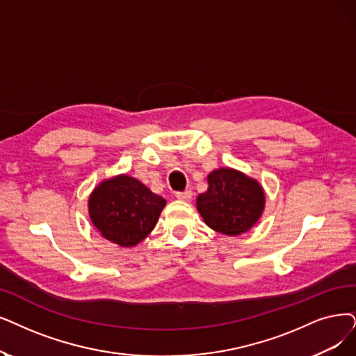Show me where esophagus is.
<instances>
[{
    "instance_id": "34e87169",
    "label": "esophagus",
    "mask_w": 356,
    "mask_h": 356,
    "mask_svg": "<svg viewBox=\"0 0 356 356\" xmlns=\"http://www.w3.org/2000/svg\"><path fill=\"white\" fill-rule=\"evenodd\" d=\"M175 197L181 202H190L193 198V193L190 190H187V191H182V193H177Z\"/></svg>"
}]
</instances>
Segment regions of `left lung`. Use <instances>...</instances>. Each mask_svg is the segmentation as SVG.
<instances>
[{"instance_id":"left-lung-1","label":"left lung","mask_w":356,"mask_h":356,"mask_svg":"<svg viewBox=\"0 0 356 356\" xmlns=\"http://www.w3.org/2000/svg\"><path fill=\"white\" fill-rule=\"evenodd\" d=\"M207 191L197 197V210L213 231L236 236L259 222L266 207L261 184L234 168H219L207 175Z\"/></svg>"}]
</instances>
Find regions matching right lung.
Listing matches in <instances>:
<instances>
[{"label":"right lung","instance_id":"add662e5","mask_svg":"<svg viewBox=\"0 0 356 356\" xmlns=\"http://www.w3.org/2000/svg\"><path fill=\"white\" fill-rule=\"evenodd\" d=\"M165 204L163 197L127 174L99 182L88 200L97 232L125 248L137 245L153 231Z\"/></svg>","mask_w":356,"mask_h":356}]
</instances>
